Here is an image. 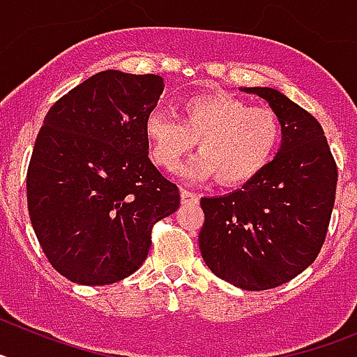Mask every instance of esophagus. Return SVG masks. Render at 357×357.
Returning <instances> with one entry per match:
<instances>
[{
	"label": "esophagus",
	"mask_w": 357,
	"mask_h": 357,
	"mask_svg": "<svg viewBox=\"0 0 357 357\" xmlns=\"http://www.w3.org/2000/svg\"><path fill=\"white\" fill-rule=\"evenodd\" d=\"M181 200H182V204H197L198 195H195L193 191H189V189H182Z\"/></svg>",
	"instance_id": "obj_1"
}]
</instances>
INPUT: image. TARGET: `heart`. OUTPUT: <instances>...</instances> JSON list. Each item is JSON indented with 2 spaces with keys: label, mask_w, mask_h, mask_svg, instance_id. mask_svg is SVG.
Wrapping results in <instances>:
<instances>
[{
  "label": "heart",
  "mask_w": 357,
  "mask_h": 357,
  "mask_svg": "<svg viewBox=\"0 0 357 357\" xmlns=\"http://www.w3.org/2000/svg\"><path fill=\"white\" fill-rule=\"evenodd\" d=\"M151 159L173 172L195 148L200 155L185 166L189 178L216 175L223 185H239L263 172L282 141V121L266 107L227 93L185 98L181 119L151 110L144 121Z\"/></svg>",
  "instance_id": "b5f03b06"
}]
</instances>
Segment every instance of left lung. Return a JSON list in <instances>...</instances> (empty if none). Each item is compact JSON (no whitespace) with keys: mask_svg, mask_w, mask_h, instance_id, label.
Returning a JSON list of instances; mask_svg holds the SVG:
<instances>
[{"mask_svg":"<svg viewBox=\"0 0 357 357\" xmlns=\"http://www.w3.org/2000/svg\"><path fill=\"white\" fill-rule=\"evenodd\" d=\"M282 121L272 162L241 189L202 198L198 236L211 272L248 291L289 282L317 259L326 241L338 168L324 128L307 110L272 87H245Z\"/></svg>","mask_w":357,"mask_h":357,"instance_id":"1","label":"left lung"}]
</instances>
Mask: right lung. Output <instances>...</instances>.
<instances>
[{
    "label": "right lung",
    "instance_id": "right-lung-1",
    "mask_svg": "<svg viewBox=\"0 0 357 357\" xmlns=\"http://www.w3.org/2000/svg\"><path fill=\"white\" fill-rule=\"evenodd\" d=\"M162 89L159 75L109 69L44 118L28 164V213L50 264L71 282L132 275L153 225L181 206L178 188L148 157L144 121Z\"/></svg>",
    "mask_w": 357,
    "mask_h": 357
}]
</instances>
